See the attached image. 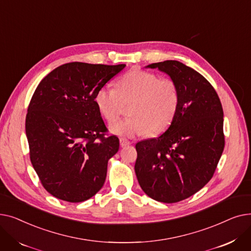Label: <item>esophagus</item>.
Here are the masks:
<instances>
[{
  "mask_svg": "<svg viewBox=\"0 0 251 251\" xmlns=\"http://www.w3.org/2000/svg\"><path fill=\"white\" fill-rule=\"evenodd\" d=\"M130 144H131V142H130L129 140H127L126 138H120V146H121L122 148L127 147V146H130Z\"/></svg>",
  "mask_w": 251,
  "mask_h": 251,
  "instance_id": "34e87169",
  "label": "esophagus"
}]
</instances>
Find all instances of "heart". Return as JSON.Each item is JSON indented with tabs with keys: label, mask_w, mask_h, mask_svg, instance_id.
<instances>
[{
	"label": "heart",
	"mask_w": 251,
	"mask_h": 251,
	"mask_svg": "<svg viewBox=\"0 0 251 251\" xmlns=\"http://www.w3.org/2000/svg\"><path fill=\"white\" fill-rule=\"evenodd\" d=\"M180 101L177 83L170 78L141 69H133L123 75L117 88L110 85L100 87L95 102L100 115L114 122L130 104V118L110 125L114 134L133 137L150 133L159 134L172 123Z\"/></svg>",
	"instance_id": "heart-1"
}]
</instances>
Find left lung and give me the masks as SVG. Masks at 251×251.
I'll use <instances>...</instances> for the list:
<instances>
[{
  "mask_svg": "<svg viewBox=\"0 0 251 251\" xmlns=\"http://www.w3.org/2000/svg\"><path fill=\"white\" fill-rule=\"evenodd\" d=\"M147 68L168 74L179 87L180 101L165 133L136 143L135 174L151 199L174 203L212 179L225 147L223 108L212 84L183 63L168 60Z\"/></svg>",
  "mask_w": 251,
  "mask_h": 251,
  "instance_id": "left-lung-1",
  "label": "left lung"
}]
</instances>
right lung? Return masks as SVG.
<instances>
[{"mask_svg":"<svg viewBox=\"0 0 251 251\" xmlns=\"http://www.w3.org/2000/svg\"><path fill=\"white\" fill-rule=\"evenodd\" d=\"M125 66L67 63L37 85L25 132L35 172L45 189L57 199L81 202L102 187L119 139L104 135L108 130L95 97Z\"/></svg>","mask_w":251,"mask_h":251,"instance_id":"right-lung-1","label":"right lung"}]
</instances>
